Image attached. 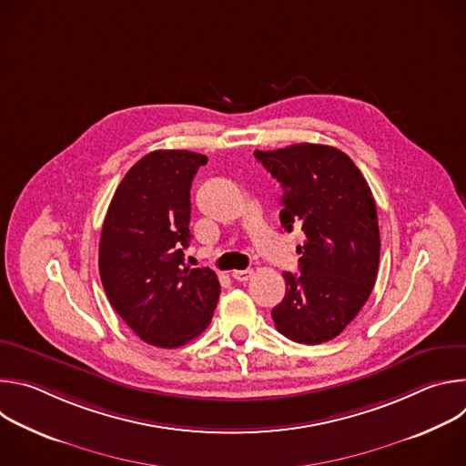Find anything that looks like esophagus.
Masks as SVG:
<instances>
[{"label":"esophagus","mask_w":466,"mask_h":466,"mask_svg":"<svg viewBox=\"0 0 466 466\" xmlns=\"http://www.w3.org/2000/svg\"><path fill=\"white\" fill-rule=\"evenodd\" d=\"M252 275H254V273H252L250 269H243V271L239 269V271H234V273H232V279L238 280V282H247V280L252 279Z\"/></svg>","instance_id":"obj_1"}]
</instances>
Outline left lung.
<instances>
[{"mask_svg": "<svg viewBox=\"0 0 466 466\" xmlns=\"http://www.w3.org/2000/svg\"><path fill=\"white\" fill-rule=\"evenodd\" d=\"M282 186L280 223L306 234L297 247L300 275L284 273L286 297L273 308L288 339L320 345L334 339L367 302L380 263V230L372 191L343 151L295 144L254 151Z\"/></svg>", "mask_w": 466, "mask_h": 466, "instance_id": "8db88e82", "label": "left lung"}]
</instances>
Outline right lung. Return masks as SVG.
<instances>
[{"label": "right lung", "mask_w": 466, "mask_h": 466, "mask_svg": "<svg viewBox=\"0 0 466 466\" xmlns=\"http://www.w3.org/2000/svg\"><path fill=\"white\" fill-rule=\"evenodd\" d=\"M205 155L153 151L119 182L99 239V275L117 315L146 343L177 349L210 324L221 286L212 269L184 268L189 189Z\"/></svg>", "instance_id": "right-lung-1"}]
</instances>
